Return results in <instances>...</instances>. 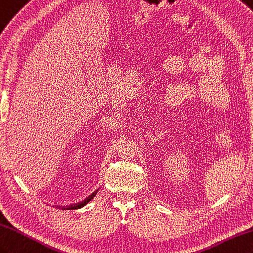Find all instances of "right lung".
I'll use <instances>...</instances> for the list:
<instances>
[{"mask_svg":"<svg viewBox=\"0 0 253 253\" xmlns=\"http://www.w3.org/2000/svg\"><path fill=\"white\" fill-rule=\"evenodd\" d=\"M95 194H96V193H93V195L89 196V197H87L85 200L82 201V203H80L79 205H77V206H71V207H69V208H70V209H76V208H81V207H83V206H85L86 204H88L89 201H91V200L95 197ZM69 208H67V209H69Z\"/></svg>","mask_w":253,"mask_h":253,"instance_id":"1","label":"right lung"}]
</instances>
